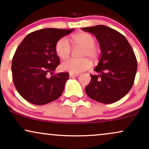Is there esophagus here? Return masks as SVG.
I'll return each mask as SVG.
<instances>
[{
  "label": "esophagus",
  "instance_id": "34e87169",
  "mask_svg": "<svg viewBox=\"0 0 149 149\" xmlns=\"http://www.w3.org/2000/svg\"><path fill=\"white\" fill-rule=\"evenodd\" d=\"M79 76L78 73H70L69 74V77L70 78H75V77H77Z\"/></svg>",
  "mask_w": 149,
  "mask_h": 149
}]
</instances>
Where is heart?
<instances>
[{
	"label": "heart",
	"mask_w": 149,
	"mask_h": 149,
	"mask_svg": "<svg viewBox=\"0 0 149 149\" xmlns=\"http://www.w3.org/2000/svg\"><path fill=\"white\" fill-rule=\"evenodd\" d=\"M72 40L75 44L83 47L81 56L88 57L92 60H96L100 51L95 45V39L92 35L87 33H79L72 36ZM55 52L62 59H66L71 54V46L67 38L63 37L57 41L55 44ZM92 63L88 59L84 57L80 59H69L64 61L61 68L64 71L71 73H79L89 69Z\"/></svg>",
	"instance_id": "b5f03b06"
}]
</instances>
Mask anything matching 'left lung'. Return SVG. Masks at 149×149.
<instances>
[{
  "instance_id": "obj_1",
  "label": "left lung",
  "mask_w": 149,
  "mask_h": 149,
  "mask_svg": "<svg viewBox=\"0 0 149 149\" xmlns=\"http://www.w3.org/2000/svg\"><path fill=\"white\" fill-rule=\"evenodd\" d=\"M92 33L99 43L101 57L85 87L89 98L102 103L119 101L133 85L137 62L133 50L126 37L116 30L98 25L82 28Z\"/></svg>"
}]
</instances>
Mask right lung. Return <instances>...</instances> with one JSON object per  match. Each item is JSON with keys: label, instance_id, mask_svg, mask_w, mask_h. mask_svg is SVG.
I'll list each match as a JSON object with an SVG mask.
<instances>
[{"label": "right lung", "instance_id": "right-lung-1", "mask_svg": "<svg viewBox=\"0 0 149 149\" xmlns=\"http://www.w3.org/2000/svg\"><path fill=\"white\" fill-rule=\"evenodd\" d=\"M73 30V28L36 30L28 34L18 46L12 62V80L18 92L27 101L42 105L62 95L69 73L52 75L60 62L55 44ZM48 73L52 75L50 77Z\"/></svg>", "mask_w": 149, "mask_h": 149}]
</instances>
